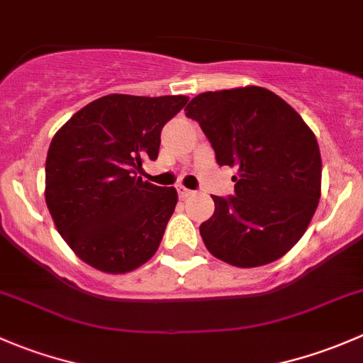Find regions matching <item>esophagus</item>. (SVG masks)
Returning a JSON list of instances; mask_svg holds the SVG:
<instances>
[{
  "mask_svg": "<svg viewBox=\"0 0 363 363\" xmlns=\"http://www.w3.org/2000/svg\"><path fill=\"white\" fill-rule=\"evenodd\" d=\"M177 191H179V196H181V199H188V196H191L193 193H195V191H191V189L184 188V186H179Z\"/></svg>",
  "mask_w": 363,
  "mask_h": 363,
  "instance_id": "34e87169",
  "label": "esophagus"
}]
</instances>
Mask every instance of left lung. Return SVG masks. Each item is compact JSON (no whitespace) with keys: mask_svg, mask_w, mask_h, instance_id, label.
<instances>
[{"mask_svg":"<svg viewBox=\"0 0 363 363\" xmlns=\"http://www.w3.org/2000/svg\"><path fill=\"white\" fill-rule=\"evenodd\" d=\"M221 167L237 170L235 196L214 200L200 225L205 247L240 269L286 255L306 233L321 196V156L313 130L283 98L258 86L207 91L186 107Z\"/></svg>","mask_w":363,"mask_h":363,"instance_id":"1","label":"left lung"}]
</instances>
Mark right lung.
<instances>
[{
	"instance_id": "add662e5",
	"label": "right lung",
	"mask_w": 363,
	"mask_h": 363,
	"mask_svg": "<svg viewBox=\"0 0 363 363\" xmlns=\"http://www.w3.org/2000/svg\"><path fill=\"white\" fill-rule=\"evenodd\" d=\"M189 98L108 94L57 130L45 161V202L57 232L93 269L126 274L158 251L175 188L138 177L155 161L161 128Z\"/></svg>"
}]
</instances>
